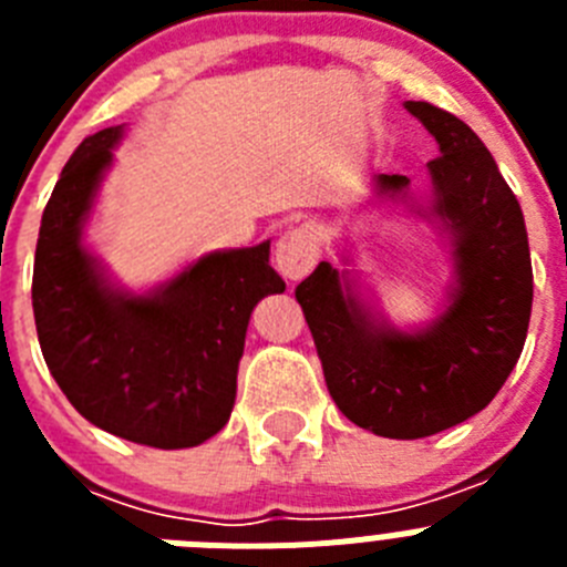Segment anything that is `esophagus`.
<instances>
[{"label": "esophagus", "instance_id": "esophagus-1", "mask_svg": "<svg viewBox=\"0 0 567 567\" xmlns=\"http://www.w3.org/2000/svg\"><path fill=\"white\" fill-rule=\"evenodd\" d=\"M320 255V238L315 224L303 221L298 227H289L287 233L280 235L278 244H275V269H278L284 278L298 280L315 267V260Z\"/></svg>", "mask_w": 567, "mask_h": 567}]
</instances>
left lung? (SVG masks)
Returning a JSON list of instances; mask_svg holds the SVG:
<instances>
[{"instance_id": "1", "label": "left lung", "mask_w": 567, "mask_h": 567, "mask_svg": "<svg viewBox=\"0 0 567 567\" xmlns=\"http://www.w3.org/2000/svg\"><path fill=\"white\" fill-rule=\"evenodd\" d=\"M405 110L440 147L425 164L432 202L414 209L452 238L449 307L432 327L394 329L329 260L295 289L338 409L392 440L429 437L483 412L523 354L534 300L523 209L480 135L429 102ZM372 187L414 204L405 175H378Z\"/></svg>"}]
</instances>
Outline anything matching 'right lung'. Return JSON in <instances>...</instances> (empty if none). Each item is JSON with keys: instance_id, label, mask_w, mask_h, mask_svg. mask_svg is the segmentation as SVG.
<instances>
[{"instance_id": "1", "label": "right lung", "mask_w": 567, "mask_h": 567, "mask_svg": "<svg viewBox=\"0 0 567 567\" xmlns=\"http://www.w3.org/2000/svg\"><path fill=\"white\" fill-rule=\"evenodd\" d=\"M124 127L87 135L42 215L33 318L50 374L84 420L138 445L189 449L227 425L249 315L287 284L269 240L221 249L144 295L113 287L82 229Z\"/></svg>"}]
</instances>
